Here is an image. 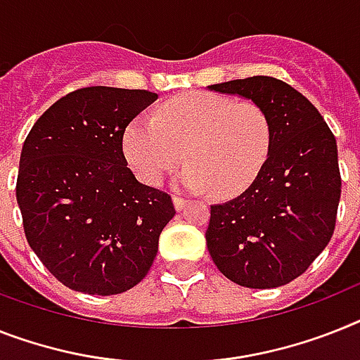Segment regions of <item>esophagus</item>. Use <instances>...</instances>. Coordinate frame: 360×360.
I'll return each mask as SVG.
<instances>
[{
	"label": "esophagus",
	"mask_w": 360,
	"mask_h": 360,
	"mask_svg": "<svg viewBox=\"0 0 360 360\" xmlns=\"http://www.w3.org/2000/svg\"><path fill=\"white\" fill-rule=\"evenodd\" d=\"M186 205V201L183 198H179V195H174V207L175 210H183Z\"/></svg>",
	"instance_id": "1"
}]
</instances>
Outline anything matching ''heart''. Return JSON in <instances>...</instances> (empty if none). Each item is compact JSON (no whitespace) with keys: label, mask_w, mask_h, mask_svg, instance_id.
<instances>
[{"label":"heart","mask_w":360,"mask_h":360,"mask_svg":"<svg viewBox=\"0 0 360 360\" xmlns=\"http://www.w3.org/2000/svg\"><path fill=\"white\" fill-rule=\"evenodd\" d=\"M271 122L258 104L216 93H183L159 105L155 119L139 117L124 131L122 148L144 185L190 162L179 185L231 199L252 186L271 153Z\"/></svg>","instance_id":"b5f03b06"}]
</instances>
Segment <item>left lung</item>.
<instances>
[{
  "label": "left lung",
  "instance_id": "left-lung-1",
  "mask_svg": "<svg viewBox=\"0 0 360 360\" xmlns=\"http://www.w3.org/2000/svg\"><path fill=\"white\" fill-rule=\"evenodd\" d=\"M210 89L258 104L273 141L252 186L210 207L208 252L238 285L280 288L306 273L333 236L342 185L337 141L315 105L278 78L249 77Z\"/></svg>",
  "mask_w": 360,
  "mask_h": 360
}]
</instances>
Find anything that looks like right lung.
<instances>
[{
    "mask_svg": "<svg viewBox=\"0 0 360 360\" xmlns=\"http://www.w3.org/2000/svg\"><path fill=\"white\" fill-rule=\"evenodd\" d=\"M153 101L146 89L82 87L54 102L21 148L25 238L72 291L108 297L137 285L175 216L170 195L139 183L122 152L126 126Z\"/></svg>",
    "mask_w": 360,
    "mask_h": 360,
    "instance_id": "add662e5",
    "label": "right lung"
}]
</instances>
